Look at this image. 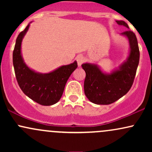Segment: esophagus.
Segmentation results:
<instances>
[{
    "label": "esophagus",
    "mask_w": 152,
    "mask_h": 152,
    "mask_svg": "<svg viewBox=\"0 0 152 152\" xmlns=\"http://www.w3.org/2000/svg\"><path fill=\"white\" fill-rule=\"evenodd\" d=\"M76 61H77V63H78V65L79 66H81V64H83L85 61L84 57L82 56H78L76 57Z\"/></svg>",
    "instance_id": "1"
}]
</instances>
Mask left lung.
Wrapping results in <instances>:
<instances>
[{"mask_svg":"<svg viewBox=\"0 0 152 152\" xmlns=\"http://www.w3.org/2000/svg\"><path fill=\"white\" fill-rule=\"evenodd\" d=\"M118 25L129 28L123 20H116ZM122 34L129 40L131 51L128 60L119 70L110 75L104 74L96 65H81L86 72L84 93L90 102L96 104L108 105L124 96L132 86L139 62V49L137 38L133 31L127 30Z\"/></svg>","mask_w":152,"mask_h":152,"instance_id":"1","label":"left lung"}]
</instances>
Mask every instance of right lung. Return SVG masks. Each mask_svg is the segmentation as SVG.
<instances>
[{
	"label": "right lung",
	"instance_id": "obj_1",
	"mask_svg": "<svg viewBox=\"0 0 152 152\" xmlns=\"http://www.w3.org/2000/svg\"><path fill=\"white\" fill-rule=\"evenodd\" d=\"M29 24L17 37L13 53V64L16 80L22 91L27 96L43 106L55 104L61 98L66 83L78 67L75 61L63 66L49 74H41L31 70L23 61L20 45Z\"/></svg>",
	"mask_w": 152,
	"mask_h": 152
}]
</instances>
